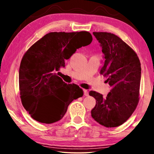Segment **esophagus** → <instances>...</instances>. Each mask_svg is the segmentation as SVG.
I'll return each mask as SVG.
<instances>
[{
  "label": "esophagus",
  "instance_id": "esophagus-1",
  "mask_svg": "<svg viewBox=\"0 0 154 154\" xmlns=\"http://www.w3.org/2000/svg\"><path fill=\"white\" fill-rule=\"evenodd\" d=\"M83 92H84V95L85 96H88L89 95V92H88V91L87 90H83Z\"/></svg>",
  "mask_w": 154,
  "mask_h": 154
}]
</instances>
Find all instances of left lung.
Here are the masks:
<instances>
[{"mask_svg":"<svg viewBox=\"0 0 154 154\" xmlns=\"http://www.w3.org/2000/svg\"><path fill=\"white\" fill-rule=\"evenodd\" d=\"M105 56L100 71L111 89L106 97L95 91L90 96L96 99L92 117L106 128L117 127L128 120L139 101L141 68L133 49L114 34L94 32Z\"/></svg>","mask_w":154,"mask_h":154,"instance_id":"8db88e82","label":"left lung"}]
</instances>
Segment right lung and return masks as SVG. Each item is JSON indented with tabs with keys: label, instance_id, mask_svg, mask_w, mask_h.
I'll return each instance as SVG.
<instances>
[{
	"label": "right lung",
	"instance_id": "add662e5",
	"mask_svg": "<svg viewBox=\"0 0 154 154\" xmlns=\"http://www.w3.org/2000/svg\"><path fill=\"white\" fill-rule=\"evenodd\" d=\"M87 31L46 34L23 56L19 71L20 98L31 118L52 124L63 118L72 100L83 95L77 85L66 84L56 73L77 49L90 45Z\"/></svg>",
	"mask_w": 154,
	"mask_h": 154
}]
</instances>
